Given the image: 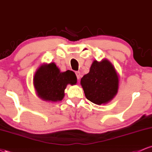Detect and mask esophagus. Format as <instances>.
I'll use <instances>...</instances> for the list:
<instances>
[{
  "instance_id": "obj_1",
  "label": "esophagus",
  "mask_w": 152,
  "mask_h": 152,
  "mask_svg": "<svg viewBox=\"0 0 152 152\" xmlns=\"http://www.w3.org/2000/svg\"><path fill=\"white\" fill-rule=\"evenodd\" d=\"M76 76H77V78L78 80H79L80 78H81V72H80V71H76Z\"/></svg>"
}]
</instances>
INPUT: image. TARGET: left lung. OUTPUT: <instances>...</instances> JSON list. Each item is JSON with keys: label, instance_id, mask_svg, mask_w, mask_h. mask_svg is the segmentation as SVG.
<instances>
[{"label": "left lung", "instance_id": "1", "mask_svg": "<svg viewBox=\"0 0 152 152\" xmlns=\"http://www.w3.org/2000/svg\"><path fill=\"white\" fill-rule=\"evenodd\" d=\"M86 99L97 105L111 102L118 93L119 76L108 59L94 60L90 71L81 79Z\"/></svg>", "mask_w": 152, "mask_h": 152}]
</instances>
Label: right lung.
<instances>
[{
  "label": "right lung",
  "mask_w": 152,
  "mask_h": 152,
  "mask_svg": "<svg viewBox=\"0 0 152 152\" xmlns=\"http://www.w3.org/2000/svg\"><path fill=\"white\" fill-rule=\"evenodd\" d=\"M77 83L76 74L71 71L61 72L54 63L43 64L35 72L33 83L40 99L49 102H60L64 98L68 84Z\"/></svg>",
  "instance_id": "add662e5"
}]
</instances>
